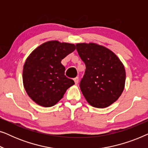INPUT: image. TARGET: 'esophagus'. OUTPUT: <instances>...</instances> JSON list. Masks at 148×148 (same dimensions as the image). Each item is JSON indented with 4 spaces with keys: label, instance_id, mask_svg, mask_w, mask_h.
<instances>
[{
    "label": "esophagus",
    "instance_id": "esophagus-1",
    "mask_svg": "<svg viewBox=\"0 0 148 148\" xmlns=\"http://www.w3.org/2000/svg\"><path fill=\"white\" fill-rule=\"evenodd\" d=\"M74 82H75V84L77 85L78 84L79 82V77H75L74 79Z\"/></svg>",
    "mask_w": 148,
    "mask_h": 148
}]
</instances>
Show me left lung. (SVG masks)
I'll use <instances>...</instances> for the list:
<instances>
[{
  "instance_id": "obj_1",
  "label": "left lung",
  "mask_w": 148,
  "mask_h": 148,
  "mask_svg": "<svg viewBox=\"0 0 148 148\" xmlns=\"http://www.w3.org/2000/svg\"><path fill=\"white\" fill-rule=\"evenodd\" d=\"M86 71L80 89L91 106L106 108L121 96L125 88V66L114 52L94 43L76 44Z\"/></svg>"
}]
</instances>
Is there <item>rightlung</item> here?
Returning a JSON list of instances; mask_svg holds the SVG:
<instances>
[{"instance_id":"1","label":"right lung","mask_w":148,"mask_h":148,"mask_svg":"<svg viewBox=\"0 0 148 148\" xmlns=\"http://www.w3.org/2000/svg\"><path fill=\"white\" fill-rule=\"evenodd\" d=\"M75 48L73 44L53 40L41 44L27 58L23 70V86L36 104L54 106L75 84L64 75L65 68L61 60Z\"/></svg>"}]
</instances>
